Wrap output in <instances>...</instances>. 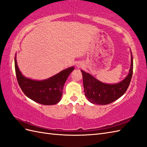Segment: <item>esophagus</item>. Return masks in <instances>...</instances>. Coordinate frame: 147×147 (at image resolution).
<instances>
[{"label": "esophagus", "mask_w": 147, "mask_h": 147, "mask_svg": "<svg viewBox=\"0 0 147 147\" xmlns=\"http://www.w3.org/2000/svg\"><path fill=\"white\" fill-rule=\"evenodd\" d=\"M77 66L78 67V68H80V67L81 66V63H78V64H77Z\"/></svg>", "instance_id": "1"}]
</instances>
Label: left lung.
<instances>
[{
	"label": "left lung",
	"mask_w": 147,
	"mask_h": 147,
	"mask_svg": "<svg viewBox=\"0 0 147 147\" xmlns=\"http://www.w3.org/2000/svg\"><path fill=\"white\" fill-rule=\"evenodd\" d=\"M129 74L123 81L116 84H105L98 81L89 73L81 70L85 95L89 101L97 105H105L120 98L126 92L133 73V58Z\"/></svg>",
	"instance_id": "left-lung-1"
}]
</instances>
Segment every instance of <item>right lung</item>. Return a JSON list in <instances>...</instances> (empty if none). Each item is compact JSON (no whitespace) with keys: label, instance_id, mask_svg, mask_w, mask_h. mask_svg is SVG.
Instances as JSON below:
<instances>
[{"label":"right lung","instance_id":"add662e5","mask_svg":"<svg viewBox=\"0 0 147 147\" xmlns=\"http://www.w3.org/2000/svg\"><path fill=\"white\" fill-rule=\"evenodd\" d=\"M15 57L16 76L21 89L25 95L33 101L44 105H52L60 101L63 89L67 78L74 69L73 66L65 69L45 80L37 81L26 78L21 73Z\"/></svg>","mask_w":147,"mask_h":147}]
</instances>
